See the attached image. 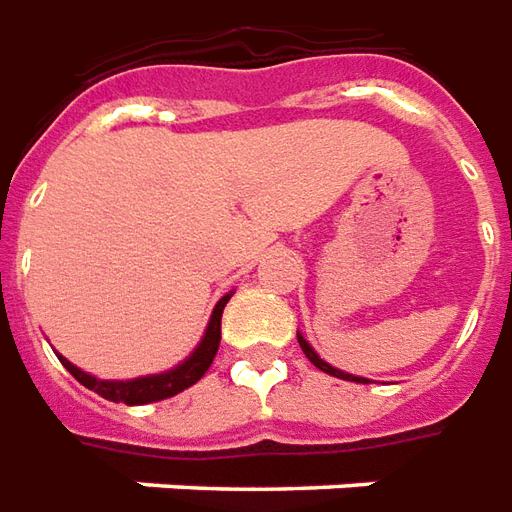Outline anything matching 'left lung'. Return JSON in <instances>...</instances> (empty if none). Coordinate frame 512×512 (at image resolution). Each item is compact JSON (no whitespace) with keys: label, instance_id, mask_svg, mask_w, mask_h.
<instances>
[{"label":"left lung","instance_id":"1","mask_svg":"<svg viewBox=\"0 0 512 512\" xmlns=\"http://www.w3.org/2000/svg\"><path fill=\"white\" fill-rule=\"evenodd\" d=\"M297 342H300V347H303V353H306V358L311 361V364L317 366V369H322V372H328V375H333V378H342V380H355V383H369L366 378H355V375H347V372H342V369H336V366H331L328 361H322L320 355L314 353V347L297 333Z\"/></svg>","mask_w":512,"mask_h":512}]
</instances>
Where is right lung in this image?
<instances>
[{
    "label": "right lung",
    "mask_w": 512,
    "mask_h": 512,
    "mask_svg": "<svg viewBox=\"0 0 512 512\" xmlns=\"http://www.w3.org/2000/svg\"><path fill=\"white\" fill-rule=\"evenodd\" d=\"M231 300V295L220 297L217 300L215 311H212V320L206 325V333L201 344L195 347L190 353L187 361H181L179 366H173L170 372H159V375H146V378H134V380H99L82 372L79 366H74L68 358L57 355L63 366L74 375L85 389L96 391L99 397L112 402H126V405H146V402H157V400H168L173 394L179 391L190 389L192 383L204 378L206 369L212 366L217 355V347H220V317H223V308Z\"/></svg>",
    "instance_id": "obj_1"
}]
</instances>
